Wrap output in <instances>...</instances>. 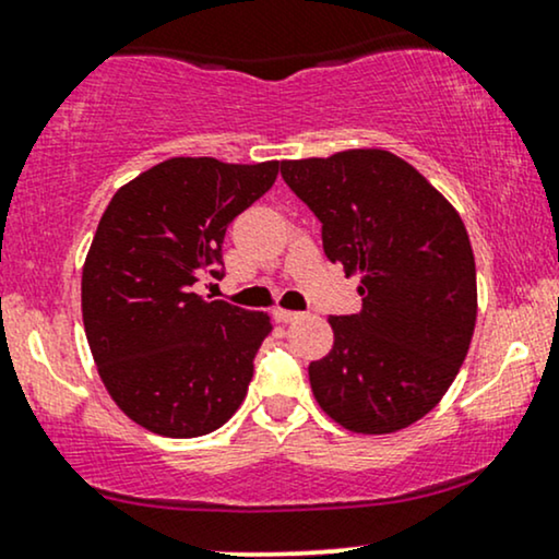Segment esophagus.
<instances>
[{"label":"esophagus","instance_id":"esophagus-1","mask_svg":"<svg viewBox=\"0 0 559 559\" xmlns=\"http://www.w3.org/2000/svg\"><path fill=\"white\" fill-rule=\"evenodd\" d=\"M273 318H275V322H292V320L299 318V312H292V309L275 307L273 309Z\"/></svg>","mask_w":559,"mask_h":559}]
</instances>
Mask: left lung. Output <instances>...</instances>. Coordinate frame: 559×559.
Returning a JSON list of instances; mask_svg holds the SVG:
<instances>
[{"label":"left lung","instance_id":"obj_1","mask_svg":"<svg viewBox=\"0 0 559 559\" xmlns=\"http://www.w3.org/2000/svg\"><path fill=\"white\" fill-rule=\"evenodd\" d=\"M281 177L320 218L328 260L361 275V312L328 320L331 354L309 365L314 399L352 432H399L440 403L472 344L466 226L412 164L378 147L284 160Z\"/></svg>","mask_w":559,"mask_h":559}]
</instances>
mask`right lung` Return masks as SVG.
<instances>
[{"mask_svg":"<svg viewBox=\"0 0 559 559\" xmlns=\"http://www.w3.org/2000/svg\"><path fill=\"white\" fill-rule=\"evenodd\" d=\"M281 160L169 158L119 187L83 265V325L100 380L122 412L164 437H200L245 401L265 312L207 301L226 228L273 187Z\"/></svg>","mask_w":559,"mask_h":559,"instance_id":"right-lung-1","label":"right lung"}]
</instances>
